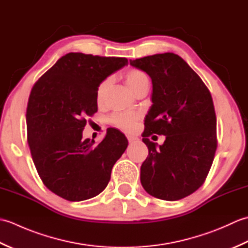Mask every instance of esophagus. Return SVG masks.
Instances as JSON below:
<instances>
[{
  "instance_id": "1",
  "label": "esophagus",
  "mask_w": 248,
  "mask_h": 248,
  "mask_svg": "<svg viewBox=\"0 0 248 248\" xmlns=\"http://www.w3.org/2000/svg\"><path fill=\"white\" fill-rule=\"evenodd\" d=\"M127 139L129 140V143H135V141L139 140L138 138H135V136H132V135H127Z\"/></svg>"
}]
</instances>
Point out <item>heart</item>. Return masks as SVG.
I'll list each match as a JSON object with an SVG mask.
<instances>
[{
  "label": "heart",
  "instance_id": "b5f03b06",
  "mask_svg": "<svg viewBox=\"0 0 248 248\" xmlns=\"http://www.w3.org/2000/svg\"><path fill=\"white\" fill-rule=\"evenodd\" d=\"M124 81L127 83L130 91L133 93L139 91L145 85H149L148 77L146 76V73L139 69H130L124 73ZM109 86V80L103 81L100 86L98 87L97 91V101L98 103H101L102 100L105 96V93L108 92V88ZM139 115L134 113H127V114H116L112 118H110V123H112L116 127L124 130V131H132L136 123L139 120Z\"/></svg>",
  "mask_w": 248,
  "mask_h": 248
}]
</instances>
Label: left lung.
Wrapping results in <instances>:
<instances>
[{"mask_svg": "<svg viewBox=\"0 0 248 248\" xmlns=\"http://www.w3.org/2000/svg\"><path fill=\"white\" fill-rule=\"evenodd\" d=\"M151 78L152 93L143 141L149 154L140 166V183L151 196L168 202L188 196L202 186L217 150V116L202 78L173 53L130 60ZM152 133L167 136L152 143Z\"/></svg>", "mask_w": 248, "mask_h": 248, "instance_id": "1", "label": "left lung"}]
</instances>
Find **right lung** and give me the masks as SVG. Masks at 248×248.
<instances>
[{
	"label": "right lung",
	"mask_w": 248,
	"mask_h": 248,
	"mask_svg": "<svg viewBox=\"0 0 248 248\" xmlns=\"http://www.w3.org/2000/svg\"><path fill=\"white\" fill-rule=\"evenodd\" d=\"M125 65L124 57L71 52L31 89L26 108L29 146L39 177L57 196L69 202L97 196L127 149V138L116 129L98 145L83 139L85 118L98 110L100 84Z\"/></svg>",
	"instance_id": "obj_1"
}]
</instances>
